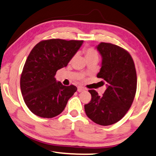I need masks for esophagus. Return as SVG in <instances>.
I'll return each instance as SVG.
<instances>
[{
	"mask_svg": "<svg viewBox=\"0 0 156 156\" xmlns=\"http://www.w3.org/2000/svg\"><path fill=\"white\" fill-rule=\"evenodd\" d=\"M85 90V88L83 87H82V86H78V92H82Z\"/></svg>",
	"mask_w": 156,
	"mask_h": 156,
	"instance_id": "34e87169",
	"label": "esophagus"
}]
</instances>
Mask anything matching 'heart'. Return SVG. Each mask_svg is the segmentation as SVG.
Wrapping results in <instances>:
<instances>
[{
	"label": "heart",
	"instance_id": "obj_1",
	"mask_svg": "<svg viewBox=\"0 0 156 156\" xmlns=\"http://www.w3.org/2000/svg\"><path fill=\"white\" fill-rule=\"evenodd\" d=\"M85 58H86V60H90V59H97L98 58V53L93 48H88L84 50Z\"/></svg>",
	"mask_w": 156,
	"mask_h": 156
}]
</instances>
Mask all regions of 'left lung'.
Wrapping results in <instances>:
<instances>
[{
	"mask_svg": "<svg viewBox=\"0 0 156 156\" xmlns=\"http://www.w3.org/2000/svg\"><path fill=\"white\" fill-rule=\"evenodd\" d=\"M96 48L102 57L97 78H102L107 88L101 96L95 90H88L91 100L84 109L93 122L108 126L119 122L130 108L137 90V74L133 58L125 49L106 42Z\"/></svg>",
	"mask_w": 156,
	"mask_h": 156,
	"instance_id": "8db88e82",
	"label": "left lung"
}]
</instances>
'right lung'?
<instances>
[{
  "label": "right lung",
  "instance_id": "add662e5",
  "mask_svg": "<svg viewBox=\"0 0 156 156\" xmlns=\"http://www.w3.org/2000/svg\"><path fill=\"white\" fill-rule=\"evenodd\" d=\"M83 40L52 39L39 42L29 53L20 79L21 94L29 110L43 118L62 113L68 101L77 90L55 78L59 69L68 62L80 49Z\"/></svg>",
  "mask_w": 156,
  "mask_h": 156
}]
</instances>
